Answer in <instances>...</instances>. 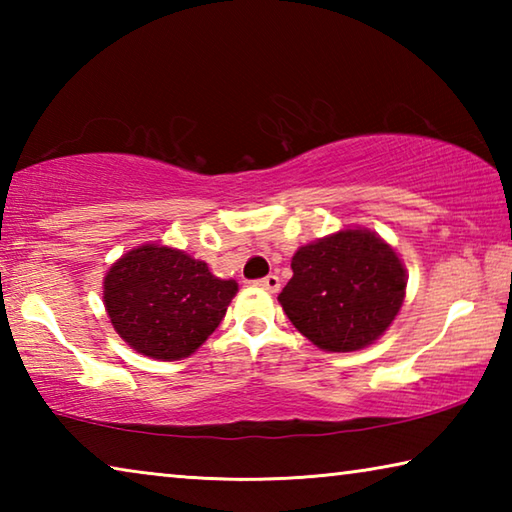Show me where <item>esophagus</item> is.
<instances>
[{
  "instance_id": "34e87169",
  "label": "esophagus",
  "mask_w": 512,
  "mask_h": 512,
  "mask_svg": "<svg viewBox=\"0 0 512 512\" xmlns=\"http://www.w3.org/2000/svg\"><path fill=\"white\" fill-rule=\"evenodd\" d=\"M255 287L264 289V291H268V293H277V291H280V277L271 273V275L262 277V280H257Z\"/></svg>"
}]
</instances>
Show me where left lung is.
I'll list each match as a JSON object with an SVG mask.
<instances>
[{
	"label": "left lung",
	"mask_w": 512,
	"mask_h": 512,
	"mask_svg": "<svg viewBox=\"0 0 512 512\" xmlns=\"http://www.w3.org/2000/svg\"><path fill=\"white\" fill-rule=\"evenodd\" d=\"M291 268L277 300L293 327L325 352H357L384 336L409 280L393 246L368 228L300 246Z\"/></svg>",
	"instance_id": "8db88e82"
}]
</instances>
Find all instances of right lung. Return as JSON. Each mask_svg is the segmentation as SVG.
<instances>
[{"label": "right lung", "mask_w": 512, "mask_h": 512, "mask_svg": "<svg viewBox=\"0 0 512 512\" xmlns=\"http://www.w3.org/2000/svg\"><path fill=\"white\" fill-rule=\"evenodd\" d=\"M235 280L212 275L185 250L142 244L103 277V305L115 332L135 352L180 361L207 341L237 296Z\"/></svg>", "instance_id": "add662e5"}]
</instances>
